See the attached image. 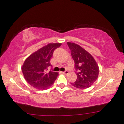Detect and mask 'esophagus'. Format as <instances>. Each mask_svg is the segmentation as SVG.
I'll list each match as a JSON object with an SVG mask.
<instances>
[{
	"instance_id": "esophagus-1",
	"label": "esophagus",
	"mask_w": 124,
	"mask_h": 124,
	"mask_svg": "<svg viewBox=\"0 0 124 124\" xmlns=\"http://www.w3.org/2000/svg\"><path fill=\"white\" fill-rule=\"evenodd\" d=\"M62 73L64 74H68V70H65V71L62 72Z\"/></svg>"
}]
</instances>
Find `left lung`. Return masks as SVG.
<instances>
[{"mask_svg": "<svg viewBox=\"0 0 124 124\" xmlns=\"http://www.w3.org/2000/svg\"><path fill=\"white\" fill-rule=\"evenodd\" d=\"M74 61V69L77 79L72 85L79 89H86L98 78L99 69L97 62L89 52L74 43L67 42Z\"/></svg>", "mask_w": 124, "mask_h": 124, "instance_id": "left-lung-1", "label": "left lung"}]
</instances>
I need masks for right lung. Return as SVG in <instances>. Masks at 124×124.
Returning <instances> with one entry per match:
<instances>
[{"mask_svg": "<svg viewBox=\"0 0 124 124\" xmlns=\"http://www.w3.org/2000/svg\"><path fill=\"white\" fill-rule=\"evenodd\" d=\"M61 45L49 44L33 53L25 61L22 72L25 80L32 87L46 89L54 84L58 74L52 70L48 72V67H52L50 60L54 51Z\"/></svg>", "mask_w": 124, "mask_h": 124, "instance_id": "obj_1", "label": "right lung"}]
</instances>
